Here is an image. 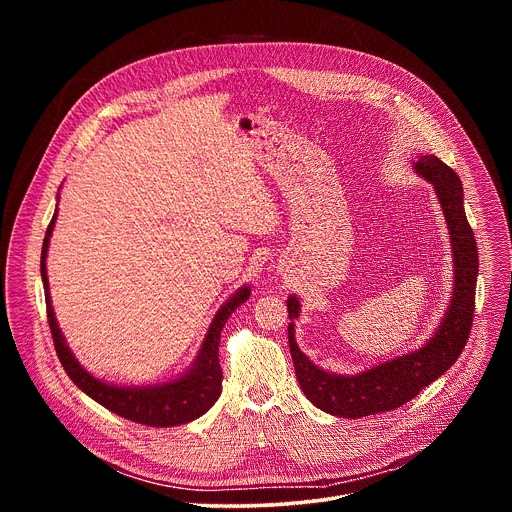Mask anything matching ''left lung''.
<instances>
[{"label": "left lung", "mask_w": 512, "mask_h": 512, "mask_svg": "<svg viewBox=\"0 0 512 512\" xmlns=\"http://www.w3.org/2000/svg\"><path fill=\"white\" fill-rule=\"evenodd\" d=\"M419 172L440 198L454 251V294L450 308L433 334L415 352L397 356L389 362L358 375H332L300 350L294 336V320L300 316V300L287 298V338L294 360L296 377L304 395L322 411L338 417H364L401 407L419 395L435 379H440L462 354L474 320V298L478 277V247L464 212V190L458 174L435 156H421L415 162Z\"/></svg>", "instance_id": "1"}]
</instances>
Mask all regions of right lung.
Masks as SVG:
<instances>
[{
  "label": "right lung",
  "instance_id": "add662e5",
  "mask_svg": "<svg viewBox=\"0 0 512 512\" xmlns=\"http://www.w3.org/2000/svg\"><path fill=\"white\" fill-rule=\"evenodd\" d=\"M54 221H56V212L46 229L42 257H40V271H42L46 314H48L54 348L70 381L75 383L83 393H87L91 399L107 407L109 411L141 425L172 427L204 415L214 405V401L221 397V391H223V371H221V362H218V344H221L223 326L229 320V316L245 300H249L251 289L247 285L241 287L237 294L216 312L208 328V334L202 342V348L192 364V369L180 379L164 385H150V387H115V385L103 383L95 379L91 373H87L81 367V362L72 356L54 318V310L48 294V277H46V253H48Z\"/></svg>",
  "mask_w": 512,
  "mask_h": 512
}]
</instances>
